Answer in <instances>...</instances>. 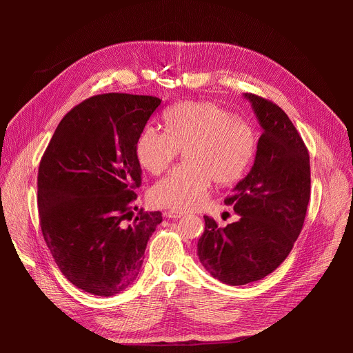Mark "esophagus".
I'll return each instance as SVG.
<instances>
[{"label":"esophagus","mask_w":353,"mask_h":353,"mask_svg":"<svg viewBox=\"0 0 353 353\" xmlns=\"http://www.w3.org/2000/svg\"><path fill=\"white\" fill-rule=\"evenodd\" d=\"M165 215H166L168 218L179 219V218H183L185 214H183V212H177V211H168V212H165Z\"/></svg>","instance_id":"esophagus-1"}]
</instances>
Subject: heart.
Returning a JSON list of instances; mask_svg holds the SVG:
<instances>
[{"label": "heart", "instance_id": "obj_1", "mask_svg": "<svg viewBox=\"0 0 353 353\" xmlns=\"http://www.w3.org/2000/svg\"><path fill=\"white\" fill-rule=\"evenodd\" d=\"M166 130L146 125L135 142L142 169L161 174L184 148L181 166L150 188L159 208L190 212L203 207L212 181L233 184L248 170L257 150V132L247 119L210 100H185L165 114Z\"/></svg>", "mask_w": 353, "mask_h": 353}]
</instances>
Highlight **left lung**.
Masks as SVG:
<instances>
[{"mask_svg": "<svg viewBox=\"0 0 353 353\" xmlns=\"http://www.w3.org/2000/svg\"><path fill=\"white\" fill-rule=\"evenodd\" d=\"M263 127L254 165L225 198L237 222L219 228L204 216L196 244L201 264L223 283L256 282L289 256L303 228L310 199V157L286 113L261 96L245 93Z\"/></svg>", "mask_w": 353, "mask_h": 353, "instance_id": "1", "label": "left lung"}]
</instances>
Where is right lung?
I'll use <instances>...</instances> for the list:
<instances>
[{
  "label": "right lung",
  "mask_w": 353,
  "mask_h": 353,
  "mask_svg": "<svg viewBox=\"0 0 353 353\" xmlns=\"http://www.w3.org/2000/svg\"><path fill=\"white\" fill-rule=\"evenodd\" d=\"M161 102L130 93L92 96L63 117L41 157V233L63 275L83 292L110 297L127 289L162 222V212L142 208L132 218L141 185L135 142Z\"/></svg>",
  "instance_id": "add662e5"
}]
</instances>
